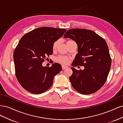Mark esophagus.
I'll use <instances>...</instances> for the list:
<instances>
[{"instance_id":"obj_1","label":"esophagus","mask_w":123,"mask_h":123,"mask_svg":"<svg viewBox=\"0 0 123 123\" xmlns=\"http://www.w3.org/2000/svg\"><path fill=\"white\" fill-rule=\"evenodd\" d=\"M62 70H65V69H67L68 68V67L67 66H64V65H62Z\"/></svg>"}]
</instances>
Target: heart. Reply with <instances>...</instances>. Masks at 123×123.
Returning a JSON list of instances; mask_svg holds the SVG:
<instances>
[{
  "label": "heart",
  "instance_id": "heart-1",
  "mask_svg": "<svg viewBox=\"0 0 123 123\" xmlns=\"http://www.w3.org/2000/svg\"><path fill=\"white\" fill-rule=\"evenodd\" d=\"M73 42V41H72L71 40H69L66 42V44H68L69 43ZM59 40H56L55 42L53 43V46H52V50L53 51H55L56 49V48L59 44ZM55 61L58 63H59V64L66 65H68L69 64L70 61V59L68 57L65 56L59 55L55 58Z\"/></svg>",
  "mask_w": 123,
  "mask_h": 123
}]
</instances>
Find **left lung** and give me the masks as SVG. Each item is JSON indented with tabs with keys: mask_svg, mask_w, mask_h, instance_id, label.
I'll return each mask as SVG.
<instances>
[{
	"mask_svg": "<svg viewBox=\"0 0 123 123\" xmlns=\"http://www.w3.org/2000/svg\"><path fill=\"white\" fill-rule=\"evenodd\" d=\"M75 42L78 47L72 65L84 66L83 70L71 68L69 77L75 90L82 94H90L105 84L110 71L111 58L105 40L95 32L84 29H70L64 34Z\"/></svg>",
	"mask_w": 123,
	"mask_h": 123,
	"instance_id": "8db88e82",
	"label": "left lung"
}]
</instances>
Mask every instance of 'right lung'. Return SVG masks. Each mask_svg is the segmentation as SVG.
Instances as JSON below:
<instances>
[{
	"mask_svg": "<svg viewBox=\"0 0 123 123\" xmlns=\"http://www.w3.org/2000/svg\"><path fill=\"white\" fill-rule=\"evenodd\" d=\"M66 32V29L40 27L21 38L13 58L17 80L25 90L40 94L52 85L54 77L62 70V66L55 62L48 67L42 64L52 54L53 43Z\"/></svg>",
	"mask_w": 123,
	"mask_h": 123,
	"instance_id": "1",
	"label": "right lung"
}]
</instances>
